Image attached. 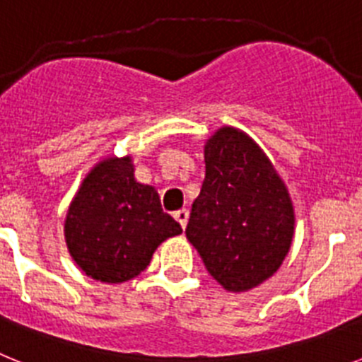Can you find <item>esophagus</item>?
<instances>
[{
    "instance_id": "obj_1",
    "label": "esophagus",
    "mask_w": 362,
    "mask_h": 362,
    "mask_svg": "<svg viewBox=\"0 0 362 362\" xmlns=\"http://www.w3.org/2000/svg\"><path fill=\"white\" fill-rule=\"evenodd\" d=\"M175 221H177L179 225H181V228H187V223H188V210L183 209V210H177V212L174 214Z\"/></svg>"
}]
</instances>
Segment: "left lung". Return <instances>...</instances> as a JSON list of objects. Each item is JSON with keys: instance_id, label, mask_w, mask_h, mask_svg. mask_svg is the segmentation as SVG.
Instances as JSON below:
<instances>
[{"instance_id": "8db88e82", "label": "left lung", "mask_w": 362, "mask_h": 362, "mask_svg": "<svg viewBox=\"0 0 362 362\" xmlns=\"http://www.w3.org/2000/svg\"><path fill=\"white\" fill-rule=\"evenodd\" d=\"M187 238L210 276L245 292L274 274L293 238V206L264 152L235 129L204 146V181L192 204Z\"/></svg>"}]
</instances>
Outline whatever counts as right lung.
<instances>
[{
	"mask_svg": "<svg viewBox=\"0 0 362 362\" xmlns=\"http://www.w3.org/2000/svg\"><path fill=\"white\" fill-rule=\"evenodd\" d=\"M183 232L163 212L156 188L137 183L130 158H110L86 175L65 221V239L78 267L95 281L139 276L165 239Z\"/></svg>",
	"mask_w": 362,
	"mask_h": 362,
	"instance_id": "1",
	"label": "right lung"
}]
</instances>
